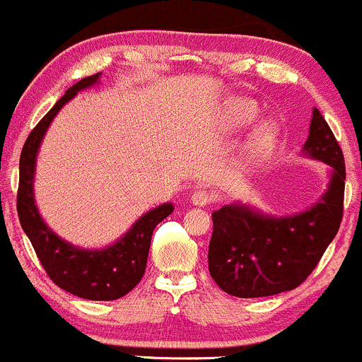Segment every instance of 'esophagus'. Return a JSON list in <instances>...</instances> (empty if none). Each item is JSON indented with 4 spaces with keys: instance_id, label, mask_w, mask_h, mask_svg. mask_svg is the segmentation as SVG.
Masks as SVG:
<instances>
[{
    "instance_id": "esophagus-1",
    "label": "esophagus",
    "mask_w": 362,
    "mask_h": 362,
    "mask_svg": "<svg viewBox=\"0 0 362 362\" xmlns=\"http://www.w3.org/2000/svg\"><path fill=\"white\" fill-rule=\"evenodd\" d=\"M192 202L195 204L197 207H206L207 204L211 202V195H209L207 192H204V189H197L192 195Z\"/></svg>"
}]
</instances>
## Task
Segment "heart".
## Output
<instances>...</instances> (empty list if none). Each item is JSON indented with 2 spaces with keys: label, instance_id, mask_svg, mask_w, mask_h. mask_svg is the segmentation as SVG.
<instances>
[{
  "label": "heart",
  "instance_id": "b5f03b06",
  "mask_svg": "<svg viewBox=\"0 0 362 362\" xmlns=\"http://www.w3.org/2000/svg\"><path fill=\"white\" fill-rule=\"evenodd\" d=\"M258 107H256V104L252 100L242 98L232 99L225 110L226 127L230 130H233V132L245 129V127L255 124V120L258 118ZM275 137H277V125L274 122H264L263 125H259L252 132V136L245 143L244 156L247 160L263 158L272 150V146H274Z\"/></svg>",
  "mask_w": 362,
  "mask_h": 362
}]
</instances>
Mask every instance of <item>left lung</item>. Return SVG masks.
<instances>
[{
    "mask_svg": "<svg viewBox=\"0 0 362 362\" xmlns=\"http://www.w3.org/2000/svg\"><path fill=\"white\" fill-rule=\"evenodd\" d=\"M301 153L329 167L326 192L308 209L275 216L233 202L212 212L209 272L225 293L262 298L291 291L312 274L337 235L344 214L345 160L317 107Z\"/></svg>",
    "mask_w": 362,
    "mask_h": 362,
    "instance_id": "8db88e82",
    "label": "left lung"
}]
</instances>
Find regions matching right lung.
Here are the masks:
<instances>
[{
    "instance_id": "right-lung-1",
    "label": "right lung",
    "mask_w": 362,
    "mask_h": 362,
    "mask_svg": "<svg viewBox=\"0 0 362 362\" xmlns=\"http://www.w3.org/2000/svg\"><path fill=\"white\" fill-rule=\"evenodd\" d=\"M100 73L83 78L66 90L25 139L18 162L17 212L21 226L31 240L48 277L78 298L111 301L132 291L146 270L148 251L155 226L174 211L170 202L144 212L113 244L85 249L59 237L45 223L35 202V174L40 146L54 118L78 92L99 85Z\"/></svg>"
}]
</instances>
